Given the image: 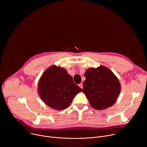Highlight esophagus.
Instances as JSON below:
<instances>
[{"mask_svg":"<svg viewBox=\"0 0 147 147\" xmlns=\"http://www.w3.org/2000/svg\"><path fill=\"white\" fill-rule=\"evenodd\" d=\"M78 86H79L81 89L83 88V85H82V84H78Z\"/></svg>","mask_w":147,"mask_h":147,"instance_id":"obj_1","label":"esophagus"}]
</instances>
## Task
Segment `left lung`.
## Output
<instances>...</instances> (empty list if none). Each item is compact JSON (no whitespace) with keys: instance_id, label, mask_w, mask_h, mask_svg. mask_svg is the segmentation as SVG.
<instances>
[{"instance_id":"1","label":"left lung","mask_w":147,"mask_h":147,"mask_svg":"<svg viewBox=\"0 0 147 147\" xmlns=\"http://www.w3.org/2000/svg\"><path fill=\"white\" fill-rule=\"evenodd\" d=\"M82 92L91 106L97 110L107 109L116 102L121 86L117 77L103 66L89 68L84 74Z\"/></svg>"}]
</instances>
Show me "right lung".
<instances>
[{
  "label": "right lung",
  "mask_w": 147,
  "mask_h": 147,
  "mask_svg": "<svg viewBox=\"0 0 147 147\" xmlns=\"http://www.w3.org/2000/svg\"><path fill=\"white\" fill-rule=\"evenodd\" d=\"M38 86L42 101L50 108L60 111L68 108L74 96L82 91L64 68L55 65L42 74Z\"/></svg>",
  "instance_id": "obj_1"
}]
</instances>
